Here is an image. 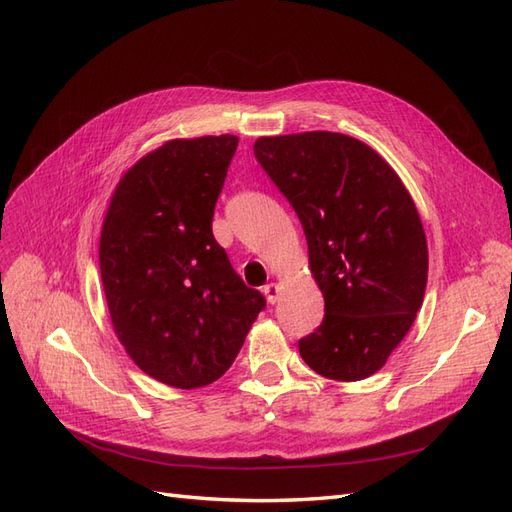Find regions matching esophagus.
<instances>
[{
    "label": "esophagus",
    "instance_id": "obj_1",
    "mask_svg": "<svg viewBox=\"0 0 512 512\" xmlns=\"http://www.w3.org/2000/svg\"><path fill=\"white\" fill-rule=\"evenodd\" d=\"M262 292L267 294V301L273 305L275 301H277V297H280V284H275V282H271V284H267L265 288H262Z\"/></svg>",
    "mask_w": 512,
    "mask_h": 512
}]
</instances>
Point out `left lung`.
<instances>
[{
  "instance_id": "1",
  "label": "left lung",
  "mask_w": 512,
  "mask_h": 512,
  "mask_svg": "<svg viewBox=\"0 0 512 512\" xmlns=\"http://www.w3.org/2000/svg\"><path fill=\"white\" fill-rule=\"evenodd\" d=\"M254 156L297 211L324 320L299 352L316 374H376L423 305L427 239L404 181L378 151L339 132L260 136Z\"/></svg>"
}]
</instances>
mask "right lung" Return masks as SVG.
Returning <instances> with one entry per match:
<instances>
[{"label":"right lung","instance_id":"obj_1","mask_svg":"<svg viewBox=\"0 0 512 512\" xmlns=\"http://www.w3.org/2000/svg\"><path fill=\"white\" fill-rule=\"evenodd\" d=\"M237 145L232 134L166 141L123 173L104 215L100 275L115 335L175 389L224 376L267 303L211 232Z\"/></svg>","mask_w":512,"mask_h":512}]
</instances>
